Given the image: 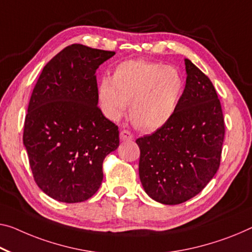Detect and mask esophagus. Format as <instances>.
<instances>
[{
	"label": "esophagus",
	"instance_id": "34e87169",
	"mask_svg": "<svg viewBox=\"0 0 252 252\" xmlns=\"http://www.w3.org/2000/svg\"><path fill=\"white\" fill-rule=\"evenodd\" d=\"M119 137H121L122 141H131V139H133V134L128 130L124 129L121 131V134H119Z\"/></svg>",
	"mask_w": 252,
	"mask_h": 252
}]
</instances>
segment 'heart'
I'll list each match as a JSON object with an SVG mask.
<instances>
[{
  "mask_svg": "<svg viewBox=\"0 0 252 252\" xmlns=\"http://www.w3.org/2000/svg\"><path fill=\"white\" fill-rule=\"evenodd\" d=\"M184 88L183 75L176 67L143 60L126 61L116 66L110 81H102L99 95L110 119L118 121L130 102L133 121L151 130L172 117Z\"/></svg>",
  "mask_w": 252,
  "mask_h": 252,
  "instance_id": "1",
  "label": "heart"
}]
</instances>
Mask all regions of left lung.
Listing matches in <instances>:
<instances>
[{
    "instance_id": "8db88e82",
    "label": "left lung",
    "mask_w": 252,
    "mask_h": 252,
    "mask_svg": "<svg viewBox=\"0 0 252 252\" xmlns=\"http://www.w3.org/2000/svg\"><path fill=\"white\" fill-rule=\"evenodd\" d=\"M185 90L172 117L154 133L136 139L138 172L145 192L165 205L195 197L220 168L225 125L215 88L185 60Z\"/></svg>"
}]
</instances>
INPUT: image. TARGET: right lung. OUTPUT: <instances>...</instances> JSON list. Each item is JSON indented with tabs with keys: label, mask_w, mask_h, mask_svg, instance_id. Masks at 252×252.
Wrapping results in <instances>:
<instances>
[{
	"label": "right lung",
	"mask_w": 252,
	"mask_h": 252,
	"mask_svg": "<svg viewBox=\"0 0 252 252\" xmlns=\"http://www.w3.org/2000/svg\"><path fill=\"white\" fill-rule=\"evenodd\" d=\"M114 55L69 45L45 65L33 88L23 144L38 187L59 202L94 196L103 179L104 158L119 145L118 126L98 107L95 76Z\"/></svg>",
	"instance_id": "add662e5"
}]
</instances>
